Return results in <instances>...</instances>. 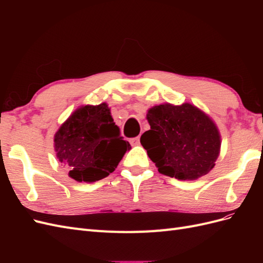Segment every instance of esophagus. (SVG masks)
Segmentation results:
<instances>
[{"mask_svg": "<svg viewBox=\"0 0 263 263\" xmlns=\"http://www.w3.org/2000/svg\"><path fill=\"white\" fill-rule=\"evenodd\" d=\"M139 140H140V138H139V136H138V137L132 138V139L129 140V142H130L132 146H137V145H139Z\"/></svg>", "mask_w": 263, "mask_h": 263, "instance_id": "34e87169", "label": "esophagus"}]
</instances>
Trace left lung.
<instances>
[{"label": "left lung", "instance_id": "1", "mask_svg": "<svg viewBox=\"0 0 263 263\" xmlns=\"http://www.w3.org/2000/svg\"><path fill=\"white\" fill-rule=\"evenodd\" d=\"M150 129L140 142L158 171L178 180H195L215 165L220 149L216 125L202 110L185 103L161 104L147 114Z\"/></svg>", "mask_w": 263, "mask_h": 263}]
</instances>
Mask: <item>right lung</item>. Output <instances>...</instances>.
Masks as SVG:
<instances>
[{
    "mask_svg": "<svg viewBox=\"0 0 263 263\" xmlns=\"http://www.w3.org/2000/svg\"><path fill=\"white\" fill-rule=\"evenodd\" d=\"M54 149L71 178L95 182L116 169L130 145L121 136L107 104L102 103L78 108L55 133Z\"/></svg>",
    "mask_w": 263,
    "mask_h": 263,
    "instance_id": "add662e5",
    "label": "right lung"
}]
</instances>
